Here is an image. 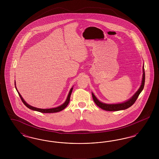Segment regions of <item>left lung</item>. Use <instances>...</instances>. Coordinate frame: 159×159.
I'll use <instances>...</instances> for the list:
<instances>
[{
    "label": "left lung",
    "instance_id": "obj_1",
    "mask_svg": "<svg viewBox=\"0 0 159 159\" xmlns=\"http://www.w3.org/2000/svg\"><path fill=\"white\" fill-rule=\"evenodd\" d=\"M145 84V71H144V67H143V80H142V83L141 85L138 89V91L136 92L134 94V95L128 101L120 103V104H107L100 102L98 99L95 97V96L92 93V98L95 102V103L97 104V106H98L99 108H102V110H104L106 111H119L122 110H125L129 108L130 107L132 106L136 101V99L138 98V96L139 95L140 93L143 90Z\"/></svg>",
    "mask_w": 159,
    "mask_h": 159
}]
</instances>
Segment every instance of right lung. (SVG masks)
Returning <instances> with one entry per match:
<instances>
[{"mask_svg":"<svg viewBox=\"0 0 159 159\" xmlns=\"http://www.w3.org/2000/svg\"><path fill=\"white\" fill-rule=\"evenodd\" d=\"M16 88V87H15ZM17 91V89H16ZM73 91V88H71V89H70V91L69 92V93H68V97H67V98L66 99V101H65V102L62 104L61 106H59L58 107H56V108H49V109H41V108H36V107H32V106L29 105L27 103H26V102L23 99V97H21V95L20 94V93L18 92V91H17L18 94H19V96L20 97V98L21 99V101H23L24 104L25 106H26L27 107H28L29 108H30L31 110H34V111H37L39 112H40V113H57V112H59L61 111V110H64L67 106H68V103L70 102V96H71V92Z\"/></svg>","mask_w":159,"mask_h":159,"instance_id":"add662e5","label":"right lung"}]
</instances>
